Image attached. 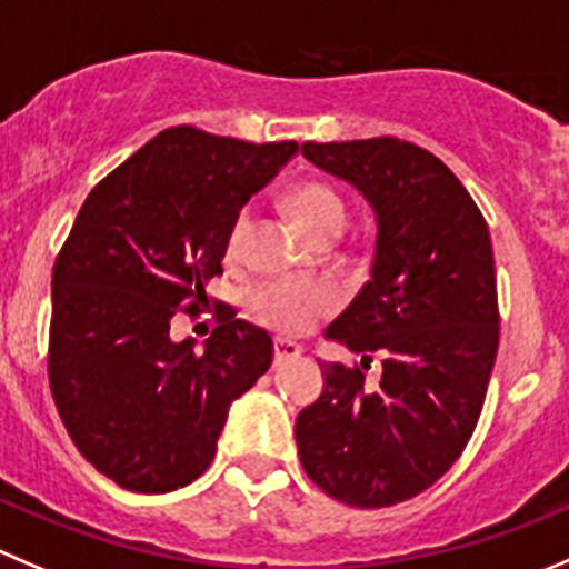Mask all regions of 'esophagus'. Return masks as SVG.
Segmentation results:
<instances>
[{
	"label": "esophagus",
	"mask_w": 569,
	"mask_h": 569,
	"mask_svg": "<svg viewBox=\"0 0 569 569\" xmlns=\"http://www.w3.org/2000/svg\"><path fill=\"white\" fill-rule=\"evenodd\" d=\"M305 355V349H301L299 343H293V340H284V338H276L273 340V360L276 366L279 362H288V360H296V357Z\"/></svg>",
	"instance_id": "1"
}]
</instances>
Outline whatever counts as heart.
Masks as SVG:
<instances>
[{"instance_id": "heart-1", "label": "heart", "mask_w": 569, "mask_h": 569, "mask_svg": "<svg viewBox=\"0 0 569 569\" xmlns=\"http://www.w3.org/2000/svg\"><path fill=\"white\" fill-rule=\"evenodd\" d=\"M293 203L296 218L301 220L312 237L323 234V231L343 229L346 223V207L343 200L323 183H305L290 198ZM251 209H242L231 223L229 237H226V253L229 259H240L246 251L248 234H251ZM335 293L327 284H310V281H290L276 279L264 281L251 293V310L253 316L270 329L288 335H301L307 329L316 327L318 318L332 312Z\"/></svg>"}]
</instances>
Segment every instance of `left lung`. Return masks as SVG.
Listing matches in <instances>:
<instances>
[{
	"label": "left lung",
	"instance_id": "obj_1",
	"mask_svg": "<svg viewBox=\"0 0 569 569\" xmlns=\"http://www.w3.org/2000/svg\"><path fill=\"white\" fill-rule=\"evenodd\" d=\"M301 153L377 218L371 279L323 332L360 366H321V397L296 419L301 467L346 506H397L458 461L483 408L500 340L489 226L450 167L410 142H305ZM371 356L383 362L375 389L361 375Z\"/></svg>",
	"mask_w": 569,
	"mask_h": 569
}]
</instances>
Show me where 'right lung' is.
<instances>
[{
    "label": "right lung",
    "mask_w": 569,
    "mask_h": 569,
    "mask_svg": "<svg viewBox=\"0 0 569 569\" xmlns=\"http://www.w3.org/2000/svg\"><path fill=\"white\" fill-rule=\"evenodd\" d=\"M296 150L167 128L80 207L52 268L50 388L80 456L122 489L200 478L231 402L270 369V335L231 310L203 351L170 321L207 299L231 223Z\"/></svg>",
    "instance_id": "1"
}]
</instances>
